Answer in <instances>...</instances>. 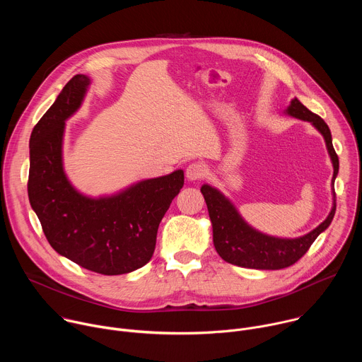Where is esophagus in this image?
Here are the masks:
<instances>
[{"instance_id": "esophagus-1", "label": "esophagus", "mask_w": 362, "mask_h": 362, "mask_svg": "<svg viewBox=\"0 0 362 362\" xmlns=\"http://www.w3.org/2000/svg\"><path fill=\"white\" fill-rule=\"evenodd\" d=\"M206 166L203 163H199V162H194V163H190L186 169V177L187 180L190 182H194V180H200L206 176Z\"/></svg>"}]
</instances>
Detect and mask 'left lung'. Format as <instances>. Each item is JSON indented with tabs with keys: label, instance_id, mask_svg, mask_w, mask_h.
Here are the masks:
<instances>
[{
	"label": "left lung",
	"instance_id": "left-lung-1",
	"mask_svg": "<svg viewBox=\"0 0 362 362\" xmlns=\"http://www.w3.org/2000/svg\"><path fill=\"white\" fill-rule=\"evenodd\" d=\"M284 113L301 120H307L322 135L334 168L331 180V185L334 186L339 162L332 146L328 125L318 115L308 110L297 98L291 99ZM200 192L204 196L211 220L213 243L216 252L224 262L246 269L280 270L290 267L307 253L314 240L331 224L335 214V192L332 189L331 211L320 226L296 238L274 237L252 227L238 213L230 199H227L218 189L210 185H203Z\"/></svg>",
	"mask_w": 362,
	"mask_h": 362
}]
</instances>
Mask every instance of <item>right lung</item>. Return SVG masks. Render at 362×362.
<instances>
[{
	"instance_id": "1",
	"label": "right lung",
	"mask_w": 362,
	"mask_h": 362,
	"mask_svg": "<svg viewBox=\"0 0 362 362\" xmlns=\"http://www.w3.org/2000/svg\"><path fill=\"white\" fill-rule=\"evenodd\" d=\"M89 85V76L75 75L33 129L28 197L58 255L99 274H127L152 259L159 223L185 173L145 179L109 196L76 190L64 170L62 144L66 119L81 107Z\"/></svg>"
}]
</instances>
